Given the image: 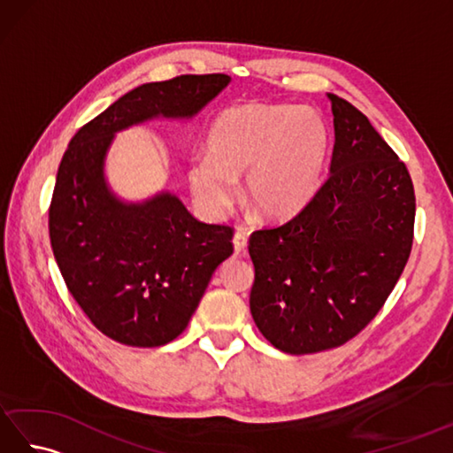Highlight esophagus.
I'll return each instance as SVG.
<instances>
[{
  "label": "esophagus",
  "instance_id": "obj_1",
  "mask_svg": "<svg viewBox=\"0 0 453 453\" xmlns=\"http://www.w3.org/2000/svg\"><path fill=\"white\" fill-rule=\"evenodd\" d=\"M234 247H235V253H245V249H247V235H245V232H235V235H234Z\"/></svg>",
  "mask_w": 453,
  "mask_h": 453
}]
</instances>
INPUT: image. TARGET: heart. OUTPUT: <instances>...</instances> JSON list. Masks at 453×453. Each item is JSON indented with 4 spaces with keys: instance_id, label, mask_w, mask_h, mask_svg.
Instances as JSON below:
<instances>
[{
    "instance_id": "b5f03b06",
    "label": "heart",
    "mask_w": 453,
    "mask_h": 453,
    "mask_svg": "<svg viewBox=\"0 0 453 453\" xmlns=\"http://www.w3.org/2000/svg\"><path fill=\"white\" fill-rule=\"evenodd\" d=\"M329 128L313 109L247 104L221 114L208 134V156L188 161L187 179L198 210L224 218L237 198L258 216L282 219L305 206L329 156Z\"/></svg>"
}]
</instances>
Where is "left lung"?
Segmentation results:
<instances>
[{
  "label": "left lung",
  "instance_id": "1",
  "mask_svg": "<svg viewBox=\"0 0 453 453\" xmlns=\"http://www.w3.org/2000/svg\"><path fill=\"white\" fill-rule=\"evenodd\" d=\"M331 173L290 219L249 237L251 315L276 349L313 354L354 339L386 303L415 237L405 163L364 112L329 95Z\"/></svg>",
  "mask_w": 453,
  "mask_h": 453
}]
</instances>
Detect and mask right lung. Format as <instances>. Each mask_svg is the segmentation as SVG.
<instances>
[{"label": "right lung", "mask_w": 453, "mask_h": 453, "mask_svg": "<svg viewBox=\"0 0 453 453\" xmlns=\"http://www.w3.org/2000/svg\"><path fill=\"white\" fill-rule=\"evenodd\" d=\"M226 73L143 83L75 132L60 161L48 232L67 290L109 339L167 344L185 331L211 274L234 253V227L204 224L177 196L122 204L103 179L112 134L151 117H192Z\"/></svg>", "instance_id": "obj_1"}]
</instances>
